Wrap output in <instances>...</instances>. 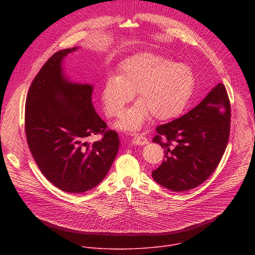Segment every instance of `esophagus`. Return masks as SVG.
Listing matches in <instances>:
<instances>
[{
  "instance_id": "esophagus-1",
  "label": "esophagus",
  "mask_w": 255,
  "mask_h": 255,
  "mask_svg": "<svg viewBox=\"0 0 255 255\" xmlns=\"http://www.w3.org/2000/svg\"><path fill=\"white\" fill-rule=\"evenodd\" d=\"M133 143H135L137 145H145L148 143V139L143 134L137 133V134H134V136H133Z\"/></svg>"
}]
</instances>
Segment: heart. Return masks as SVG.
<instances>
[{
	"label": "heart",
	"instance_id": "obj_1",
	"mask_svg": "<svg viewBox=\"0 0 255 255\" xmlns=\"http://www.w3.org/2000/svg\"><path fill=\"white\" fill-rule=\"evenodd\" d=\"M194 89L195 76L188 65L150 52H139L120 63L116 76L105 80L101 99L106 115L114 118L135 92L138 101L121 113L116 123L121 130L134 131L150 116L167 120L178 115Z\"/></svg>",
	"mask_w": 255,
	"mask_h": 255
}]
</instances>
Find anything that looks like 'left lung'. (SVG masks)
<instances>
[{"mask_svg":"<svg viewBox=\"0 0 255 255\" xmlns=\"http://www.w3.org/2000/svg\"><path fill=\"white\" fill-rule=\"evenodd\" d=\"M230 119L226 88L218 84L189 113L158 126L152 141L164 148V159L152 171L156 183L173 192H186L203 184L225 152Z\"/></svg>","mask_w":255,"mask_h":255,"instance_id":"left-lung-1","label":"left lung"}]
</instances>
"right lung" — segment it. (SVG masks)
<instances>
[{"label": "right lung", "mask_w": 255, "mask_h": 255, "mask_svg": "<svg viewBox=\"0 0 255 255\" xmlns=\"http://www.w3.org/2000/svg\"><path fill=\"white\" fill-rule=\"evenodd\" d=\"M76 49L55 52L34 78L25 104V133L42 174L59 190L81 194L107 175L119 149V136L96 113L93 87L64 78L61 61ZM98 133L102 135L99 141H87Z\"/></svg>", "instance_id": "right-lung-1"}]
</instances>
